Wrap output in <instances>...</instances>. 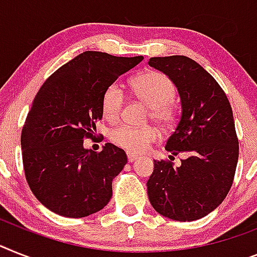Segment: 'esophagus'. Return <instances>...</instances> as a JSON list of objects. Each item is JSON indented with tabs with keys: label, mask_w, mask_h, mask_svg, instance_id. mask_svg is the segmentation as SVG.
I'll use <instances>...</instances> for the list:
<instances>
[{
	"label": "esophagus",
	"mask_w": 257,
	"mask_h": 257,
	"mask_svg": "<svg viewBox=\"0 0 257 257\" xmlns=\"http://www.w3.org/2000/svg\"><path fill=\"white\" fill-rule=\"evenodd\" d=\"M126 157H128V162H135L136 159L139 158V155L132 154V153H128V155H126Z\"/></svg>",
	"instance_id": "1"
}]
</instances>
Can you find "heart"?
Returning <instances> with one entry per match:
<instances>
[{
    "instance_id": "1",
    "label": "heart",
    "mask_w": 257,
    "mask_h": 257,
    "mask_svg": "<svg viewBox=\"0 0 257 257\" xmlns=\"http://www.w3.org/2000/svg\"><path fill=\"white\" fill-rule=\"evenodd\" d=\"M133 95L149 107L148 117L163 128L171 126L178 118V109L174 104L175 86L165 74L146 72L136 75L131 81ZM125 95L120 86L112 83L105 88L102 96V112L108 121H117L121 116ZM159 139L158 131L152 125L131 126L120 125L111 133V141L129 153L145 152L149 146Z\"/></svg>"
}]
</instances>
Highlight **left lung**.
Returning a JSON list of instances; mask_svg holds the SVG:
<instances>
[{
    "label": "left lung",
    "instance_id": "1",
    "mask_svg": "<svg viewBox=\"0 0 257 257\" xmlns=\"http://www.w3.org/2000/svg\"><path fill=\"white\" fill-rule=\"evenodd\" d=\"M149 65L178 87L182 116L165 149L171 160L179 152L186 155L179 168L154 161L149 200L170 219H200L225 200L234 180L239 142L231 105L218 82L189 57H152Z\"/></svg>",
    "mask_w": 257,
    "mask_h": 257
}]
</instances>
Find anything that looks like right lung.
Returning <instances> with one entry per match:
<instances>
[{"instance_id":"add662e5","label":"right lung","mask_w":257,"mask_h":257,"mask_svg":"<svg viewBox=\"0 0 257 257\" xmlns=\"http://www.w3.org/2000/svg\"><path fill=\"white\" fill-rule=\"evenodd\" d=\"M142 60L86 51L57 69L36 94L21 136L23 167L32 193L51 212L82 218L109 202L126 154L109 142L95 153L83 141L94 139L103 117L105 88Z\"/></svg>"}]
</instances>
